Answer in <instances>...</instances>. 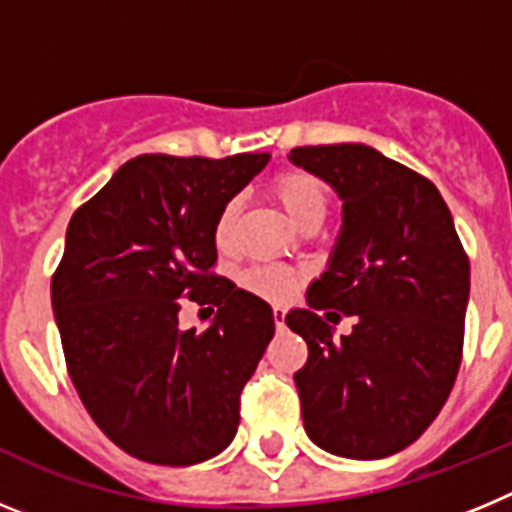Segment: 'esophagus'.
Returning a JSON list of instances; mask_svg holds the SVG:
<instances>
[{
	"mask_svg": "<svg viewBox=\"0 0 512 512\" xmlns=\"http://www.w3.org/2000/svg\"><path fill=\"white\" fill-rule=\"evenodd\" d=\"M274 325L277 330H284V307H274Z\"/></svg>",
	"mask_w": 512,
	"mask_h": 512,
	"instance_id": "34e87169",
	"label": "esophagus"
}]
</instances>
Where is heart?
<instances>
[{
  "mask_svg": "<svg viewBox=\"0 0 512 512\" xmlns=\"http://www.w3.org/2000/svg\"><path fill=\"white\" fill-rule=\"evenodd\" d=\"M271 192L279 200V205L284 207V212L300 228L307 223H323L325 212H328V189H325L318 176L307 174V171H284L274 179ZM238 215H241V200H235V197L225 202L217 212L215 225H212V238H215V246L220 251H228L230 243H233ZM241 282L243 287L251 289L253 295L277 302L287 300L292 295V289H295L292 271L274 264L253 266V269L243 271Z\"/></svg>",
  "mask_w": 512,
  "mask_h": 512,
  "instance_id": "b5f03b06",
  "label": "heart"
}]
</instances>
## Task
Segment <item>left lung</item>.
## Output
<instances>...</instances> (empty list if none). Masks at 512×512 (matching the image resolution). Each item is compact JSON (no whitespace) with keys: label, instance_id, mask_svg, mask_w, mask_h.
<instances>
[{"label":"left lung","instance_id":"obj_1","mask_svg":"<svg viewBox=\"0 0 512 512\" xmlns=\"http://www.w3.org/2000/svg\"><path fill=\"white\" fill-rule=\"evenodd\" d=\"M289 161L343 202L328 269L307 287V307L284 318L307 343L295 374L305 431L328 454L384 459L418 441L454 387L469 259L433 182L377 148L305 146ZM328 306L357 318L341 342Z\"/></svg>","mask_w":512,"mask_h":512}]
</instances>
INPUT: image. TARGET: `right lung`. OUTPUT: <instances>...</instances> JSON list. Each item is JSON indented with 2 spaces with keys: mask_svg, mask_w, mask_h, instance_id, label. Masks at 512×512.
Segmentation results:
<instances>
[{
  "mask_svg": "<svg viewBox=\"0 0 512 512\" xmlns=\"http://www.w3.org/2000/svg\"><path fill=\"white\" fill-rule=\"evenodd\" d=\"M266 161L143 153L71 217L51 282L63 356L94 423L135 459L189 467L235 438L274 312L212 274V225ZM182 296L218 307L202 334L178 328Z\"/></svg>",
  "mask_w": 512,
  "mask_h": 512,
  "instance_id": "1",
  "label": "right lung"
}]
</instances>
